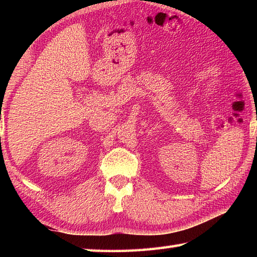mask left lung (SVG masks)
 <instances>
[{"instance_id":"left-lung-1","label":"left lung","mask_w":257,"mask_h":257,"mask_svg":"<svg viewBox=\"0 0 257 257\" xmlns=\"http://www.w3.org/2000/svg\"><path fill=\"white\" fill-rule=\"evenodd\" d=\"M256 141H257V137H256Z\"/></svg>"}]
</instances>
